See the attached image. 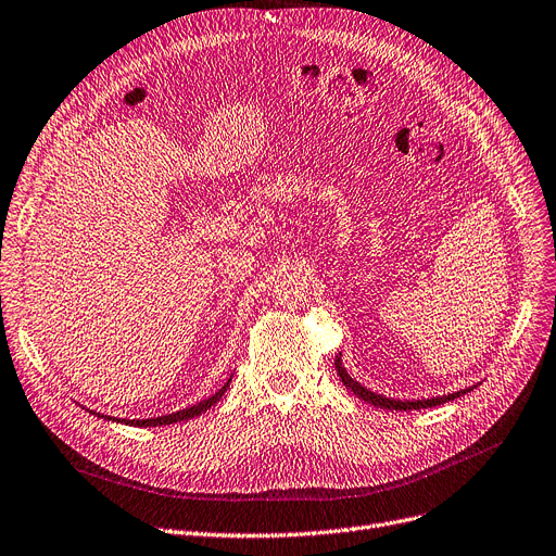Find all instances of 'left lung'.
Returning a JSON list of instances; mask_svg holds the SVG:
<instances>
[{"label": "left lung", "instance_id": "8db88e82", "mask_svg": "<svg viewBox=\"0 0 556 556\" xmlns=\"http://www.w3.org/2000/svg\"><path fill=\"white\" fill-rule=\"evenodd\" d=\"M333 368H336V375L341 377V381L345 383V389L352 391L356 397H361L364 402L372 404V406H379V408H395V412H412V408H429V406H439V404H445V402H452L456 397H462L466 393H470L475 386H468V389H462L456 393H447V395H437V397H422V400H395V397H386V395H379L370 389H366V386H361L354 377H350V372L345 370L343 361H341V354H336L333 358Z\"/></svg>", "mask_w": 556, "mask_h": 556}]
</instances>
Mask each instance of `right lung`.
I'll return each instance as SVG.
<instances>
[{"label": "right lung", "instance_id": "1", "mask_svg": "<svg viewBox=\"0 0 556 556\" xmlns=\"http://www.w3.org/2000/svg\"><path fill=\"white\" fill-rule=\"evenodd\" d=\"M229 381H231V377L227 379V383L223 386V389L215 391L211 397H206V400H202V402H198V404H192V406H186V408H181V412L167 414V416H159V418L127 420V418H111V416H104V414H94V412H90V414H92V416H98V418H104V420L123 422V425H129V427H161V425H175V422H181V420L198 418V416H202L204 412H208V408H211L213 404H218V402H220V397H223V395L227 393V389H229Z\"/></svg>", "mask_w": 556, "mask_h": 556}]
</instances>
